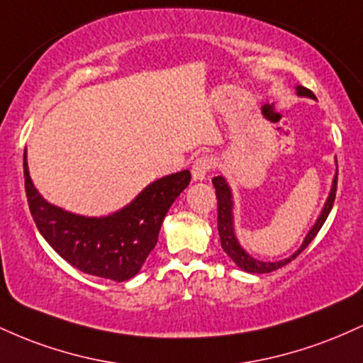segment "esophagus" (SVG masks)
Returning <instances> with one entry per match:
<instances>
[{"label": "esophagus", "instance_id": "esophagus-1", "mask_svg": "<svg viewBox=\"0 0 363 363\" xmlns=\"http://www.w3.org/2000/svg\"><path fill=\"white\" fill-rule=\"evenodd\" d=\"M213 157L210 155H201L194 160L193 169H191V174H193L194 181H203L206 177V174L213 169Z\"/></svg>", "mask_w": 363, "mask_h": 363}]
</instances>
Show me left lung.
<instances>
[{
    "label": "left lung",
    "mask_w": 363,
    "mask_h": 363,
    "mask_svg": "<svg viewBox=\"0 0 363 363\" xmlns=\"http://www.w3.org/2000/svg\"><path fill=\"white\" fill-rule=\"evenodd\" d=\"M297 94L303 95V97L315 99L314 94H312L309 89H306V86H297ZM211 182H213V186H215L216 201H218V234H220V242H222V249L228 254V257H230V259L234 261L240 269H244V272H247V273H272V272H277V269L283 268V266H286L290 261H294L295 257H297L298 254H301L303 249H306L307 245L312 242V240H314V237L318 235L320 227H323L324 222H326L329 211H331L333 203H335L336 187H338V172H336L335 181H333L331 193H329L326 205H324L323 211H320L318 222H315L314 227L311 228L309 234H307L306 239H303L301 249H298V251L295 254H291L290 257H286V259L277 261V262H264V261L254 259L252 256H249V254L245 252L242 247H240L239 240L235 239V232H234V215H232L230 187L227 186V182H225V179L222 176L213 177V179H211Z\"/></svg>",
    "instance_id": "8db88e82"
}]
</instances>
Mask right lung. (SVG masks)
Segmentation results:
<instances>
[{"instance_id":"1","label":"right lung","mask_w":363,"mask_h":363,"mask_svg":"<svg viewBox=\"0 0 363 363\" xmlns=\"http://www.w3.org/2000/svg\"><path fill=\"white\" fill-rule=\"evenodd\" d=\"M23 179L30 215L39 232L62 259L106 280L135 277L155 247L170 205L191 182L189 170L152 182L126 208L104 218H86L49 205L28 176L23 153Z\"/></svg>"}]
</instances>
